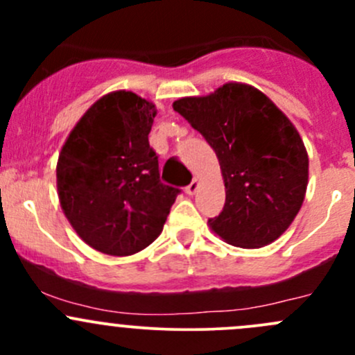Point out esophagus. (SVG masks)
<instances>
[{
	"label": "esophagus",
	"mask_w": 355,
	"mask_h": 355,
	"mask_svg": "<svg viewBox=\"0 0 355 355\" xmlns=\"http://www.w3.org/2000/svg\"><path fill=\"white\" fill-rule=\"evenodd\" d=\"M198 189H199V182L198 180H192L191 184H189L187 187H185V192H187L189 196H194L196 192H198Z\"/></svg>",
	"instance_id": "1"
}]
</instances>
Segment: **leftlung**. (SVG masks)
<instances>
[{
    "label": "left lung",
    "mask_w": 355,
    "mask_h": 355,
    "mask_svg": "<svg viewBox=\"0 0 355 355\" xmlns=\"http://www.w3.org/2000/svg\"><path fill=\"white\" fill-rule=\"evenodd\" d=\"M178 111L214 149L227 199L211 230L244 249L264 247L290 227L304 202L309 157L292 121L252 85L228 82L182 98Z\"/></svg>",
    "instance_id": "8db88e82"
}]
</instances>
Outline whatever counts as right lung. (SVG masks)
<instances>
[{
  "mask_svg": "<svg viewBox=\"0 0 355 355\" xmlns=\"http://www.w3.org/2000/svg\"><path fill=\"white\" fill-rule=\"evenodd\" d=\"M155 116V105L134 92H110L85 111L60 153L63 213L103 254L130 256L153 244L180 194L159 180L148 139Z\"/></svg>",
  "mask_w": 355,
  "mask_h": 355,
  "instance_id": "obj_1",
  "label": "right lung"
}]
</instances>
